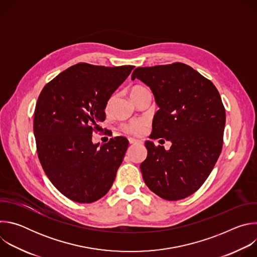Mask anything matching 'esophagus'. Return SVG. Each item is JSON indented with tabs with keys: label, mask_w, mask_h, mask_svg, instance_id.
Listing matches in <instances>:
<instances>
[{
	"label": "esophagus",
	"mask_w": 257,
	"mask_h": 257,
	"mask_svg": "<svg viewBox=\"0 0 257 257\" xmlns=\"http://www.w3.org/2000/svg\"><path fill=\"white\" fill-rule=\"evenodd\" d=\"M129 143H130L131 145H135V144L140 143V141L137 140V139H134V138H129Z\"/></svg>",
	"instance_id": "34e87169"
}]
</instances>
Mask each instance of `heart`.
I'll return each mask as SVG.
<instances>
[{
	"instance_id": "1",
	"label": "heart",
	"mask_w": 257,
	"mask_h": 257,
	"mask_svg": "<svg viewBox=\"0 0 257 257\" xmlns=\"http://www.w3.org/2000/svg\"><path fill=\"white\" fill-rule=\"evenodd\" d=\"M149 90L146 89L144 86L142 85H134L131 89H130V96L131 98H135L136 96L144 93V92H148ZM111 102H112V98L108 99L107 102H106V105H105V109H108L109 106H111ZM144 128H145V124L144 122L142 121H138V120H135V121H131L129 123H126L122 126V129L124 132L128 133V134H131V135H140L143 133L144 131Z\"/></svg>"
}]
</instances>
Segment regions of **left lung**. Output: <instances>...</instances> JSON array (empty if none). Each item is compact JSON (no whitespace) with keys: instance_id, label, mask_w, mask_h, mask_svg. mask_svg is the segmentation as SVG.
Masks as SVG:
<instances>
[{"instance_id":"obj_1","label":"left lung","mask_w":257,"mask_h":257,"mask_svg":"<svg viewBox=\"0 0 257 257\" xmlns=\"http://www.w3.org/2000/svg\"><path fill=\"white\" fill-rule=\"evenodd\" d=\"M131 78L149 85L160 106L150 138L172 142L169 151L145 142L148 158L140 165L145 184L166 200L186 198L201 187L221 155L226 124L221 95L209 79L179 62L138 67Z\"/></svg>"}]
</instances>
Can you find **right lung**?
Wrapping results in <instances>:
<instances>
[{"instance_id":"add662e5","label":"right lung","mask_w":257,"mask_h":257,"mask_svg":"<svg viewBox=\"0 0 257 257\" xmlns=\"http://www.w3.org/2000/svg\"><path fill=\"white\" fill-rule=\"evenodd\" d=\"M133 69L78 63L47 83L38 98L33 132L39 160L53 185L73 201L94 202L113 185L128 140L117 136L97 148L92 133Z\"/></svg>"}]
</instances>
